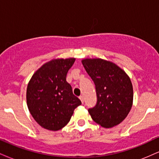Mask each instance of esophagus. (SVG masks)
Masks as SVG:
<instances>
[{
    "label": "esophagus",
    "instance_id": "1",
    "mask_svg": "<svg viewBox=\"0 0 159 159\" xmlns=\"http://www.w3.org/2000/svg\"><path fill=\"white\" fill-rule=\"evenodd\" d=\"M79 98H80V99H81V101L82 104H83V103H84V97H83V96H79Z\"/></svg>",
    "mask_w": 159,
    "mask_h": 159
}]
</instances>
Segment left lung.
<instances>
[{
    "mask_svg": "<svg viewBox=\"0 0 159 159\" xmlns=\"http://www.w3.org/2000/svg\"><path fill=\"white\" fill-rule=\"evenodd\" d=\"M81 62L96 85L97 103L88 110L92 119L104 128L122 123L132 107L130 78L113 62L101 58H86Z\"/></svg>",
    "mask_w": 159,
    "mask_h": 159,
    "instance_id": "8db88e82",
    "label": "left lung"
}]
</instances>
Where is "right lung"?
<instances>
[{
  "instance_id": "obj_1",
  "label": "right lung",
  "mask_w": 159,
  "mask_h": 159,
  "mask_svg": "<svg viewBox=\"0 0 159 159\" xmlns=\"http://www.w3.org/2000/svg\"><path fill=\"white\" fill-rule=\"evenodd\" d=\"M75 58H57L36 71L27 87V105L40 126L57 131L69 123L74 110L81 105L66 81V75Z\"/></svg>"
}]
</instances>
